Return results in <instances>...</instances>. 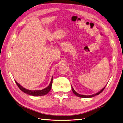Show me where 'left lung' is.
I'll list each match as a JSON object with an SVG mask.
<instances>
[{"label":"left lung","mask_w":123,"mask_h":123,"mask_svg":"<svg viewBox=\"0 0 123 123\" xmlns=\"http://www.w3.org/2000/svg\"><path fill=\"white\" fill-rule=\"evenodd\" d=\"M105 86L104 87L103 89L100 90V91L99 92H97V93H95V94H94L90 95V96H86V95H82V94H79L78 93H77V92H76L75 91L74 89H73V87L72 86V89L73 92V93H74L75 95V96H77V97H80V98H92V97H94V96H97V95L99 94L100 93H101V92L104 91V90L105 89Z\"/></svg>","instance_id":"8db88e82"}]
</instances>
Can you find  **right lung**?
<instances>
[{
    "label": "right lung",
    "instance_id": "1",
    "mask_svg": "<svg viewBox=\"0 0 123 123\" xmlns=\"http://www.w3.org/2000/svg\"><path fill=\"white\" fill-rule=\"evenodd\" d=\"M52 79L53 77H52L51 82L50 83V84L46 88L43 89L41 90H27L25 88H24L22 86H21L19 83H18L16 81H15L17 86L19 88V89L21 90V91H23L24 93H25L27 94L31 95V96H44V95L47 94L48 93H49V92L50 91L51 89V86H52Z\"/></svg>",
    "mask_w": 123,
    "mask_h": 123
}]
</instances>
